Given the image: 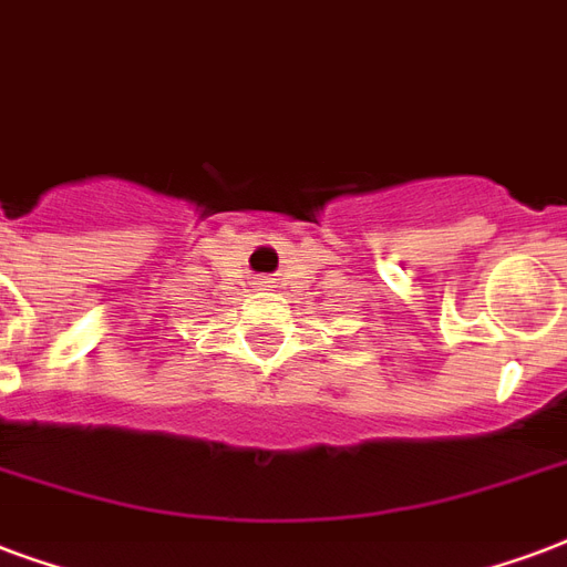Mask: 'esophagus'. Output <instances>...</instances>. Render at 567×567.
Returning <instances> with one entry per match:
<instances>
[{"label": "esophagus", "mask_w": 567, "mask_h": 567, "mask_svg": "<svg viewBox=\"0 0 567 567\" xmlns=\"http://www.w3.org/2000/svg\"><path fill=\"white\" fill-rule=\"evenodd\" d=\"M259 284H271V278H266V275H262V278H259Z\"/></svg>", "instance_id": "obj_1"}]
</instances>
